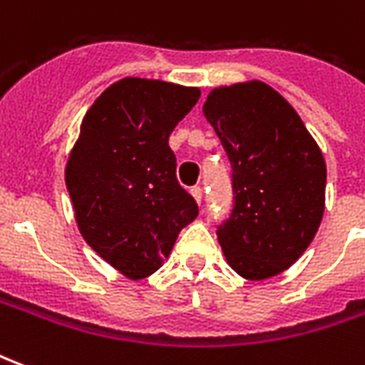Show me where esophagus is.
Here are the masks:
<instances>
[{
  "instance_id": "1",
  "label": "esophagus",
  "mask_w": 365,
  "mask_h": 365,
  "mask_svg": "<svg viewBox=\"0 0 365 365\" xmlns=\"http://www.w3.org/2000/svg\"><path fill=\"white\" fill-rule=\"evenodd\" d=\"M191 195H193V199H195V201H197V203H201V201H203V190H201V187H191Z\"/></svg>"
}]
</instances>
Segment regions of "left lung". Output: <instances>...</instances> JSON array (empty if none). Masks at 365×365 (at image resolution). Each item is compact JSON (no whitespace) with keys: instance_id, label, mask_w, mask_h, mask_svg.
Instances as JSON below:
<instances>
[{"instance_id":"left-lung-1","label":"left lung","mask_w":365,"mask_h":365,"mask_svg":"<svg viewBox=\"0 0 365 365\" xmlns=\"http://www.w3.org/2000/svg\"><path fill=\"white\" fill-rule=\"evenodd\" d=\"M232 166L235 205L217 227L229 266L260 282L305 252L324 213L327 164L297 111L268 83L215 88L203 105Z\"/></svg>"}]
</instances>
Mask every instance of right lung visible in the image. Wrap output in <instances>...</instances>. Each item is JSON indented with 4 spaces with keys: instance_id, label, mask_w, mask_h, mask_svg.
Returning a JSON list of instances; mask_svg holds the SVG:
<instances>
[{
    "instance_id": "right-lung-1",
    "label": "right lung",
    "mask_w": 365,
    "mask_h": 365,
    "mask_svg": "<svg viewBox=\"0 0 365 365\" xmlns=\"http://www.w3.org/2000/svg\"><path fill=\"white\" fill-rule=\"evenodd\" d=\"M199 96V88L123 78L88 109L70 152L66 187L78 229L128 279L154 274L199 213L168 144Z\"/></svg>"
}]
</instances>
